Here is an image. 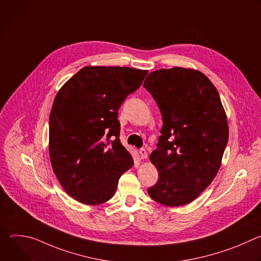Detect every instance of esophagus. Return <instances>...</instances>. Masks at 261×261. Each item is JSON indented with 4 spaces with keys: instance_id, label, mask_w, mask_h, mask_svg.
<instances>
[{
    "instance_id": "1",
    "label": "esophagus",
    "mask_w": 261,
    "mask_h": 261,
    "mask_svg": "<svg viewBox=\"0 0 261 261\" xmlns=\"http://www.w3.org/2000/svg\"><path fill=\"white\" fill-rule=\"evenodd\" d=\"M138 153H139V156H140L141 159H146L147 158V153H146L145 148H139Z\"/></svg>"
}]
</instances>
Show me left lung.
Here are the masks:
<instances>
[{"label":"left lung","instance_id":"left-lung-1","mask_svg":"<svg viewBox=\"0 0 261 261\" xmlns=\"http://www.w3.org/2000/svg\"><path fill=\"white\" fill-rule=\"evenodd\" d=\"M143 88L153 96L163 121L150 156L159 178L147 193L164 205L187 204L215 178L228 142L219 93L204 74L180 67L151 72Z\"/></svg>","mask_w":261,"mask_h":261}]
</instances>
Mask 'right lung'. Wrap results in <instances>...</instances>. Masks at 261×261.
I'll list each match as a JSON object with an SVG mask.
<instances>
[{
	"label": "right lung",
	"mask_w": 261,
	"mask_h": 261,
	"mask_svg": "<svg viewBox=\"0 0 261 261\" xmlns=\"http://www.w3.org/2000/svg\"><path fill=\"white\" fill-rule=\"evenodd\" d=\"M146 74L129 67L88 66L58 92L49 116V157L62 187L77 201L109 200L133 165L120 141L118 115Z\"/></svg>",
	"instance_id": "add662e5"
}]
</instances>
